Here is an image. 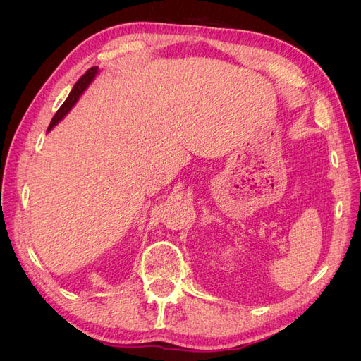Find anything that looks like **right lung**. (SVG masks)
Listing matches in <instances>:
<instances>
[{"label": "right lung", "mask_w": 361, "mask_h": 361, "mask_svg": "<svg viewBox=\"0 0 361 361\" xmlns=\"http://www.w3.org/2000/svg\"><path fill=\"white\" fill-rule=\"evenodd\" d=\"M99 73V68L97 66H94V68H90L89 71H87L81 78L78 80V82H76L75 85H73V89H72V92L69 93V96H68V99L64 101V104L60 106V110L56 113V116L52 117V120H51V123H49V126H48V133L49 130L56 126L60 120H63V117L66 116L71 110H72V106L78 102V99H80V96L84 93V90L87 89V87H89L90 84H92V81L94 80V76Z\"/></svg>", "instance_id": "right-lung-1"}]
</instances>
